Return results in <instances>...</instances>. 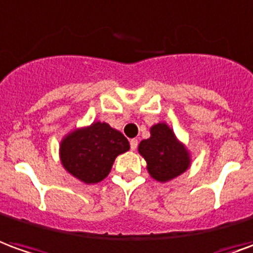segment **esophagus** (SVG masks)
Listing matches in <instances>:
<instances>
[{
    "label": "esophagus",
    "instance_id": "1",
    "mask_svg": "<svg viewBox=\"0 0 253 253\" xmlns=\"http://www.w3.org/2000/svg\"><path fill=\"white\" fill-rule=\"evenodd\" d=\"M129 144L132 150H136V148H137V144H139V141H137V139H130Z\"/></svg>",
    "mask_w": 253,
    "mask_h": 253
}]
</instances>
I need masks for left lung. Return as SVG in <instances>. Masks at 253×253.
<instances>
[{
  "mask_svg": "<svg viewBox=\"0 0 253 253\" xmlns=\"http://www.w3.org/2000/svg\"><path fill=\"white\" fill-rule=\"evenodd\" d=\"M139 152L147 161L148 173L161 182L180 175L189 166V155L185 147L177 141L166 124L152 126L151 137L140 141Z\"/></svg>",
  "mask_w": 253,
  "mask_h": 253,
  "instance_id": "8db88e82",
  "label": "left lung"
}]
</instances>
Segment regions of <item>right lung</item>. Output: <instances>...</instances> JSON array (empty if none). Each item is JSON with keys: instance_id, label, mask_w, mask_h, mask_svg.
Segmentation results:
<instances>
[{"instance_id": "right-lung-1", "label": "right lung", "mask_w": 253, "mask_h": 253, "mask_svg": "<svg viewBox=\"0 0 253 253\" xmlns=\"http://www.w3.org/2000/svg\"><path fill=\"white\" fill-rule=\"evenodd\" d=\"M128 150V139L106 123L75 130L62 140L60 148L64 168L85 184L103 180L116 157Z\"/></svg>"}]
</instances>
